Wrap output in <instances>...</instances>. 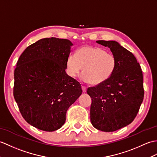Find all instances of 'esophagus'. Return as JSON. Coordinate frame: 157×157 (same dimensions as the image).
I'll use <instances>...</instances> for the list:
<instances>
[{"label":"esophagus","mask_w":157,"mask_h":157,"mask_svg":"<svg viewBox=\"0 0 157 157\" xmlns=\"http://www.w3.org/2000/svg\"><path fill=\"white\" fill-rule=\"evenodd\" d=\"M82 91L83 93H85L86 92V87L85 86H82Z\"/></svg>","instance_id":"34e87169"}]
</instances>
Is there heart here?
Here are the masks:
<instances>
[{
  "label": "heart",
  "instance_id": "obj_1",
  "mask_svg": "<svg viewBox=\"0 0 157 157\" xmlns=\"http://www.w3.org/2000/svg\"><path fill=\"white\" fill-rule=\"evenodd\" d=\"M116 57L103 49L92 46H83L70 55L66 61L67 71L75 77L82 71V79L92 85H99L110 78L116 67Z\"/></svg>",
  "mask_w": 157,
  "mask_h": 157
}]
</instances>
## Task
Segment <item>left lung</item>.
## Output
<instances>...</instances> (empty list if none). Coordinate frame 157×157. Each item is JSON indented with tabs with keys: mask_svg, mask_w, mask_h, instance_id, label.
I'll return each instance as SVG.
<instances>
[{
	"mask_svg": "<svg viewBox=\"0 0 157 157\" xmlns=\"http://www.w3.org/2000/svg\"><path fill=\"white\" fill-rule=\"evenodd\" d=\"M108 47L117 64L111 77L87 93L92 98L90 120L96 129L114 132L132 122L144 98L143 75L134 55L115 41H97Z\"/></svg>",
	"mask_w": 157,
	"mask_h": 157,
	"instance_id": "left-lung-1",
	"label": "left lung"
}]
</instances>
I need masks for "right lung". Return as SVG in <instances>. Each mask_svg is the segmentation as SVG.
Instances as JSON below:
<instances>
[{
	"instance_id": "right-lung-1",
	"label": "right lung",
	"mask_w": 157,
	"mask_h": 157,
	"mask_svg": "<svg viewBox=\"0 0 157 157\" xmlns=\"http://www.w3.org/2000/svg\"><path fill=\"white\" fill-rule=\"evenodd\" d=\"M71 46L68 39H41L27 47L17 63L14 100L24 119L39 130L59 129L82 94L80 83L65 72Z\"/></svg>"
}]
</instances>
